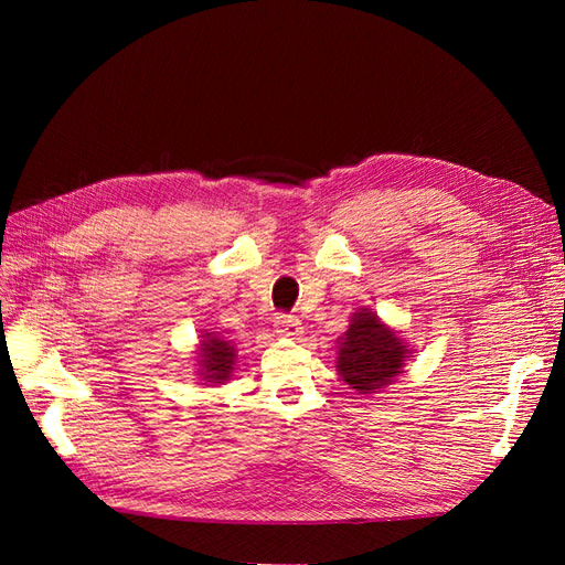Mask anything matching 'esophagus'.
Segmentation results:
<instances>
[{
	"mask_svg": "<svg viewBox=\"0 0 565 565\" xmlns=\"http://www.w3.org/2000/svg\"><path fill=\"white\" fill-rule=\"evenodd\" d=\"M276 332L280 337H297L301 332V322L297 316H278L276 318Z\"/></svg>",
	"mask_w": 565,
	"mask_h": 565,
	"instance_id": "obj_1",
	"label": "esophagus"
}]
</instances>
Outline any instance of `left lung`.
<instances>
[{"label":"left lung","mask_w":565,"mask_h":565,"mask_svg":"<svg viewBox=\"0 0 565 565\" xmlns=\"http://www.w3.org/2000/svg\"><path fill=\"white\" fill-rule=\"evenodd\" d=\"M409 353L413 349L401 332L386 324L377 311L363 306L351 313L349 330L337 339V372L349 388L372 396L401 377L413 358Z\"/></svg>","instance_id":"1"}]
</instances>
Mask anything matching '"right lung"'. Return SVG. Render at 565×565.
<instances>
[{
	"label": "right lung",
	"mask_w": 565,
	"mask_h": 565,
	"mask_svg": "<svg viewBox=\"0 0 565 565\" xmlns=\"http://www.w3.org/2000/svg\"><path fill=\"white\" fill-rule=\"evenodd\" d=\"M193 361L198 380L204 382V386H218L231 382L237 367V349L231 339L202 330Z\"/></svg>",
	"instance_id": "add662e5"
}]
</instances>
